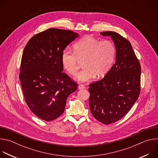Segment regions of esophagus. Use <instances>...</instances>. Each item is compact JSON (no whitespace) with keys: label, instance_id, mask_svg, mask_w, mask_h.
<instances>
[{"label":"esophagus","instance_id":"34e87169","mask_svg":"<svg viewBox=\"0 0 158 158\" xmlns=\"http://www.w3.org/2000/svg\"><path fill=\"white\" fill-rule=\"evenodd\" d=\"M85 88V85H83V84H80V85H79V86H78V89H84Z\"/></svg>","mask_w":158,"mask_h":158}]
</instances>
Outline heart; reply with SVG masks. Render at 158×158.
<instances>
[{"instance_id":"heart-1","label":"heart","mask_w":158,"mask_h":158,"mask_svg":"<svg viewBox=\"0 0 158 158\" xmlns=\"http://www.w3.org/2000/svg\"><path fill=\"white\" fill-rule=\"evenodd\" d=\"M74 53L65 50L62 53L61 60L64 69L69 74L74 76L78 71L79 61H82L84 68L75 79L86 82L106 75L111 68L116 57V47L111 41H100L91 36H85L73 46Z\"/></svg>"}]
</instances>
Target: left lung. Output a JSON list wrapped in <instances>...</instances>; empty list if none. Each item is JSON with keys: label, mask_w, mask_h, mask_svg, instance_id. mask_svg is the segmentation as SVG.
Masks as SVG:
<instances>
[{"label": "left lung", "mask_w": 158, "mask_h": 158, "mask_svg": "<svg viewBox=\"0 0 158 158\" xmlns=\"http://www.w3.org/2000/svg\"><path fill=\"white\" fill-rule=\"evenodd\" d=\"M116 47V62L106 76L89 84V107L93 116L104 124L123 118L140 93L141 65L131 43L119 34L106 31Z\"/></svg>", "instance_id": "1"}]
</instances>
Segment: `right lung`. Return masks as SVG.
<instances>
[{
	"mask_svg": "<svg viewBox=\"0 0 158 158\" xmlns=\"http://www.w3.org/2000/svg\"><path fill=\"white\" fill-rule=\"evenodd\" d=\"M79 36L71 31L49 29L33 36L22 54L19 79L26 102L40 119L50 121L65 110L77 84L62 73V53Z\"/></svg>",
	"mask_w": 158,
	"mask_h": 158,
	"instance_id": "obj_1",
	"label": "right lung"
}]
</instances>
